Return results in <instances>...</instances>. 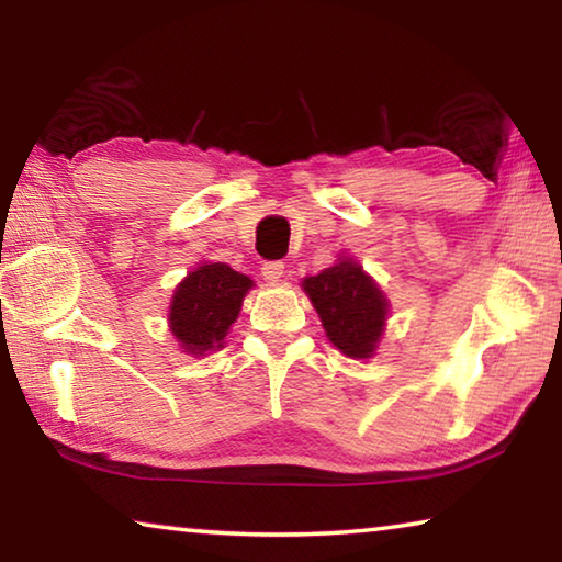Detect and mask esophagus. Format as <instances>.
Segmentation results:
<instances>
[{
    "instance_id": "obj_1",
    "label": "esophagus",
    "mask_w": 562,
    "mask_h": 562,
    "mask_svg": "<svg viewBox=\"0 0 562 562\" xmlns=\"http://www.w3.org/2000/svg\"><path fill=\"white\" fill-rule=\"evenodd\" d=\"M260 272H262V280H265V282L274 284V282H280V280H282V274H284V265H282V262H278V260L262 262Z\"/></svg>"
}]
</instances>
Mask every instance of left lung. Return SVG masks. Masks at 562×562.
Wrapping results in <instances>:
<instances>
[{
    "label": "left lung",
    "instance_id": "obj_1",
    "mask_svg": "<svg viewBox=\"0 0 562 562\" xmlns=\"http://www.w3.org/2000/svg\"><path fill=\"white\" fill-rule=\"evenodd\" d=\"M327 337L341 355L367 359L384 335L389 302L355 258H339L315 278L302 280Z\"/></svg>",
    "mask_w": 562,
    "mask_h": 562
}]
</instances>
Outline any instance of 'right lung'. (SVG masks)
<instances>
[{
  "label": "right lung",
  "mask_w": 562,
  "mask_h": 562,
  "mask_svg": "<svg viewBox=\"0 0 562 562\" xmlns=\"http://www.w3.org/2000/svg\"><path fill=\"white\" fill-rule=\"evenodd\" d=\"M250 288L252 280L225 262H203L188 272L176 288L168 312V325L180 349L195 357L221 349Z\"/></svg>",
  "instance_id": "right-lung-1"
}]
</instances>
